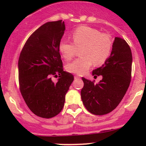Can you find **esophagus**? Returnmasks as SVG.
<instances>
[{"label":"esophagus","mask_w":146,"mask_h":146,"mask_svg":"<svg viewBox=\"0 0 146 146\" xmlns=\"http://www.w3.org/2000/svg\"><path fill=\"white\" fill-rule=\"evenodd\" d=\"M74 78L75 79V80H78V79H80V77L78 76V75H75V76H74Z\"/></svg>","instance_id":"esophagus-1"}]
</instances>
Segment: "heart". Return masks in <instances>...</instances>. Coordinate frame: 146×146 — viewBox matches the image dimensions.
<instances>
[{
    "mask_svg": "<svg viewBox=\"0 0 146 146\" xmlns=\"http://www.w3.org/2000/svg\"><path fill=\"white\" fill-rule=\"evenodd\" d=\"M73 44L67 40L59 43V51L63 58L70 60L73 58L76 48H81L80 56L66 65L68 72L83 75L91 67L93 64L100 65L104 63L111 53L113 40L108 33H101L99 30L88 26H81L72 31Z\"/></svg>",
    "mask_w": 146,
    "mask_h": 146,
    "instance_id": "1",
    "label": "heart"
}]
</instances>
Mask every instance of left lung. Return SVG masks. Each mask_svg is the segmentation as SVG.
<instances>
[{
    "label": "left lung",
    "mask_w": 146,
    "mask_h": 146,
    "mask_svg": "<svg viewBox=\"0 0 146 146\" xmlns=\"http://www.w3.org/2000/svg\"><path fill=\"white\" fill-rule=\"evenodd\" d=\"M132 56L125 40L115 37L111 54L101 66L93 71L94 78L102 75L98 84L82 78V102L88 111L96 115L110 113L119 105L131 81Z\"/></svg>",
    "instance_id": "left-lung-1"
}]
</instances>
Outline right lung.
<instances>
[{"label": "right lung", "instance_id": "1", "mask_svg": "<svg viewBox=\"0 0 146 146\" xmlns=\"http://www.w3.org/2000/svg\"><path fill=\"white\" fill-rule=\"evenodd\" d=\"M65 31L62 20L48 22L26 41L18 60L20 91L35 115L51 118L62 110L65 95L74 80L64 71L59 43ZM52 76L58 78L56 83Z\"/></svg>", "mask_w": 146, "mask_h": 146}]
</instances>
